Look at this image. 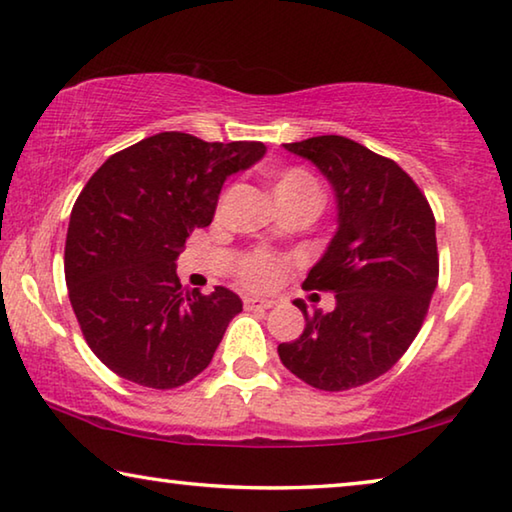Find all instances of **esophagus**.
<instances>
[{
  "label": "esophagus",
  "instance_id": "34e87169",
  "mask_svg": "<svg viewBox=\"0 0 512 512\" xmlns=\"http://www.w3.org/2000/svg\"><path fill=\"white\" fill-rule=\"evenodd\" d=\"M244 307H246V309H271V307H273V300L248 296V298L244 300Z\"/></svg>",
  "mask_w": 512,
  "mask_h": 512
}]
</instances>
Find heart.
Here are the masks:
<instances>
[{
    "instance_id": "heart-1",
    "label": "heart",
    "mask_w": 512,
    "mask_h": 512,
    "mask_svg": "<svg viewBox=\"0 0 512 512\" xmlns=\"http://www.w3.org/2000/svg\"><path fill=\"white\" fill-rule=\"evenodd\" d=\"M271 192L277 207L282 205H305L311 212H318L323 205V189L316 176L302 167H284L268 173ZM282 259L268 253H250L237 264V277L250 289H273L284 273Z\"/></svg>"
}]
</instances>
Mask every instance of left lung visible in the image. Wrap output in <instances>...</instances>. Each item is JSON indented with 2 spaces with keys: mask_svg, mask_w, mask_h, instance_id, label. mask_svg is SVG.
<instances>
[{
  "mask_svg": "<svg viewBox=\"0 0 512 512\" xmlns=\"http://www.w3.org/2000/svg\"><path fill=\"white\" fill-rule=\"evenodd\" d=\"M323 171L339 230L302 287L334 293L329 314L296 300L300 339L280 343L284 366L318 391H350L391 370L427 318L438 284L436 219L400 164L341 135L284 144Z\"/></svg>",
  "mask_w": 512,
  "mask_h": 512,
  "instance_id": "8db88e82",
  "label": "left lung"
}]
</instances>
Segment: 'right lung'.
I'll use <instances>...</instances> for the list:
<instances>
[{"instance_id": "1", "label": "right lung", "mask_w": 512, "mask_h": 512, "mask_svg": "<svg viewBox=\"0 0 512 512\" xmlns=\"http://www.w3.org/2000/svg\"><path fill=\"white\" fill-rule=\"evenodd\" d=\"M264 153L262 142L169 131L92 173L69 216L65 280L85 341L115 375L169 391L210 366L241 300L223 287L189 291L176 259L212 223L225 178Z\"/></svg>"}]
</instances>
